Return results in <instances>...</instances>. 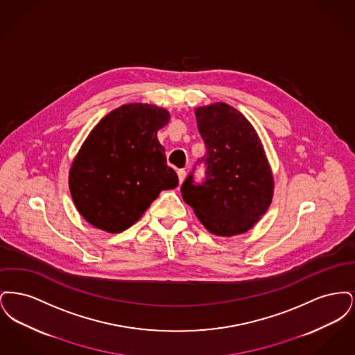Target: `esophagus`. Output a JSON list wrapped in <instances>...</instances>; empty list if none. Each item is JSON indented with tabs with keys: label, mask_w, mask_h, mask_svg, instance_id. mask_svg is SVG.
I'll return each mask as SVG.
<instances>
[{
	"label": "esophagus",
	"mask_w": 355,
	"mask_h": 355,
	"mask_svg": "<svg viewBox=\"0 0 355 355\" xmlns=\"http://www.w3.org/2000/svg\"><path fill=\"white\" fill-rule=\"evenodd\" d=\"M177 173H178V181H180V185H181L184 182V180H185L186 170L180 169Z\"/></svg>",
	"instance_id": "obj_1"
}]
</instances>
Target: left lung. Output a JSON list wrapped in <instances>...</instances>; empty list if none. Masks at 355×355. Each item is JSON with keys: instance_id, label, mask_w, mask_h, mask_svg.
<instances>
[{"instance_id": "8db88e82", "label": "left lung", "mask_w": 355, "mask_h": 355, "mask_svg": "<svg viewBox=\"0 0 355 355\" xmlns=\"http://www.w3.org/2000/svg\"><path fill=\"white\" fill-rule=\"evenodd\" d=\"M206 154L205 178L194 171L181 186L182 198L216 236H236L253 227L270 206L272 174L252 123L236 109L214 103L196 110Z\"/></svg>"}]
</instances>
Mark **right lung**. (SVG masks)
I'll list each match as a JSON object with an SVG mask.
<instances>
[{
  "instance_id": "add662e5",
  "label": "right lung",
  "mask_w": 355,
  "mask_h": 355,
  "mask_svg": "<svg viewBox=\"0 0 355 355\" xmlns=\"http://www.w3.org/2000/svg\"><path fill=\"white\" fill-rule=\"evenodd\" d=\"M169 117L162 107L129 103L92 130L69 175L73 201L89 223L121 233L162 190L177 187V173L168 166L165 148L157 139Z\"/></svg>"
}]
</instances>
